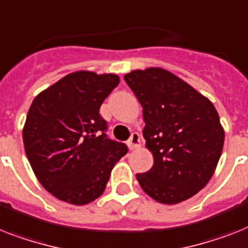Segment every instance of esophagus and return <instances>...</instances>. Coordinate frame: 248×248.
I'll use <instances>...</instances> for the list:
<instances>
[{"instance_id":"esophagus-1","label":"esophagus","mask_w":248,"mask_h":248,"mask_svg":"<svg viewBox=\"0 0 248 248\" xmlns=\"http://www.w3.org/2000/svg\"><path fill=\"white\" fill-rule=\"evenodd\" d=\"M127 146L130 150L139 149L141 146L140 142V135L139 134H132L130 137V140L127 141Z\"/></svg>"}]
</instances>
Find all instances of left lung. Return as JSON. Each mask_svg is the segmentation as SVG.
I'll use <instances>...</instances> for the list:
<instances>
[{"instance_id": "left-lung-1", "label": "left lung", "mask_w": 248, "mask_h": 248, "mask_svg": "<svg viewBox=\"0 0 248 248\" xmlns=\"http://www.w3.org/2000/svg\"><path fill=\"white\" fill-rule=\"evenodd\" d=\"M124 80L142 106V135L154 156L137 182L163 204H178L203 189L223 150L224 130L209 99L163 68L132 70Z\"/></svg>"}]
</instances>
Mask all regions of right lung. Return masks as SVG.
Instances as JSON below:
<instances>
[{
    "label": "right lung",
    "instance_id": "obj_1",
    "mask_svg": "<svg viewBox=\"0 0 248 248\" xmlns=\"http://www.w3.org/2000/svg\"><path fill=\"white\" fill-rule=\"evenodd\" d=\"M120 83L117 74L78 70L44 89L29 108L25 153L37 180L59 201L84 205L99 198L127 154L107 139L99 108Z\"/></svg>",
    "mask_w": 248,
    "mask_h": 248
}]
</instances>
